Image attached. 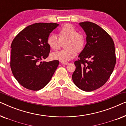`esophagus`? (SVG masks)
<instances>
[{"label":"esophagus","instance_id":"34e87169","mask_svg":"<svg viewBox=\"0 0 126 126\" xmlns=\"http://www.w3.org/2000/svg\"><path fill=\"white\" fill-rule=\"evenodd\" d=\"M61 63H63V64H64V65H68L69 63L68 62H62V61H61Z\"/></svg>","mask_w":126,"mask_h":126}]
</instances>
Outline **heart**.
I'll return each mask as SVG.
<instances>
[{"label": "heart", "mask_w": 126, "mask_h": 126, "mask_svg": "<svg viewBox=\"0 0 126 126\" xmlns=\"http://www.w3.org/2000/svg\"><path fill=\"white\" fill-rule=\"evenodd\" d=\"M58 38L54 34H51L47 39L49 47L53 50L60 49L61 41H65L64 47L66 49L51 54V58L54 60L66 62L75 57L77 50L80 51L85 45V38L82 34L79 33L77 29L70 24H66L59 29Z\"/></svg>", "instance_id": "obj_1"}]
</instances>
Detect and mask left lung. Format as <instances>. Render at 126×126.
<instances>
[{
    "label": "left lung",
    "mask_w": 126,
    "mask_h": 126,
    "mask_svg": "<svg viewBox=\"0 0 126 126\" xmlns=\"http://www.w3.org/2000/svg\"><path fill=\"white\" fill-rule=\"evenodd\" d=\"M79 25L85 32L87 44L75 62L72 80L86 92L96 90L107 81L116 63L113 39L96 24L84 22Z\"/></svg>",
    "instance_id": "1"
}]
</instances>
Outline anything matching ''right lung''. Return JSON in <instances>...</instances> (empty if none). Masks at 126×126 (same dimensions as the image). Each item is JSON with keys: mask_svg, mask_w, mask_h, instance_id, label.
Segmentation results:
<instances>
[{"mask_svg": "<svg viewBox=\"0 0 126 126\" xmlns=\"http://www.w3.org/2000/svg\"><path fill=\"white\" fill-rule=\"evenodd\" d=\"M56 23H37L22 30L14 39L10 66L14 76L25 88L38 91L45 87L57 68L59 61H41L49 56L47 43Z\"/></svg>", "mask_w": 126, "mask_h": 126, "instance_id": "obj_1", "label": "right lung"}]
</instances>
